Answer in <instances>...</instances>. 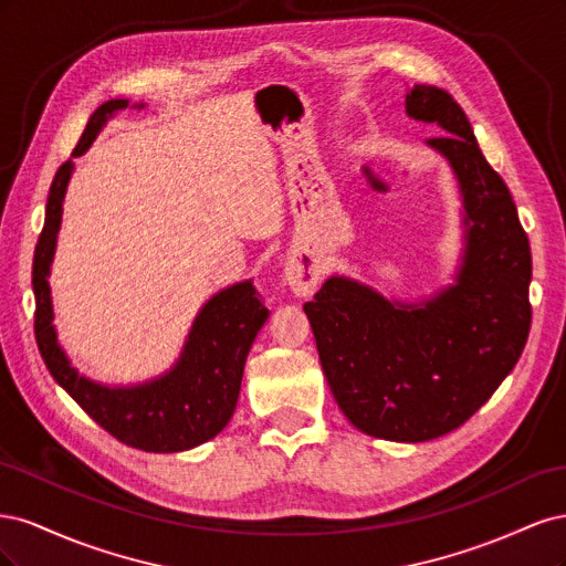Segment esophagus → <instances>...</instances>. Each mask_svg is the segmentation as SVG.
<instances>
[{
  "mask_svg": "<svg viewBox=\"0 0 566 566\" xmlns=\"http://www.w3.org/2000/svg\"><path fill=\"white\" fill-rule=\"evenodd\" d=\"M321 281V271L314 262L295 260L285 266V283L297 297H310Z\"/></svg>",
  "mask_w": 566,
  "mask_h": 566,
  "instance_id": "esophagus-1",
  "label": "esophagus"
}]
</instances>
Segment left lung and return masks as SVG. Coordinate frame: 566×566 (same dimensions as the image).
I'll list each match as a JSON object with an SVG mask.
<instances>
[{
    "instance_id": "obj_1",
    "label": "left lung",
    "mask_w": 566,
    "mask_h": 566,
    "mask_svg": "<svg viewBox=\"0 0 566 566\" xmlns=\"http://www.w3.org/2000/svg\"><path fill=\"white\" fill-rule=\"evenodd\" d=\"M406 113L441 129L427 146L449 160L460 186L465 254L455 283L410 304L331 276L304 312L347 420L370 437L418 443L470 420L520 361L531 328V250L515 200L453 96L413 84Z\"/></svg>"
}]
</instances>
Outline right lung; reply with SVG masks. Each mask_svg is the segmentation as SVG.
Returning a JSON list of instances; mask_svg holds the SVG:
<instances>
[{
	"instance_id": "1",
	"label": "right lung",
	"mask_w": 566,
	"mask_h": 566,
	"mask_svg": "<svg viewBox=\"0 0 566 566\" xmlns=\"http://www.w3.org/2000/svg\"><path fill=\"white\" fill-rule=\"evenodd\" d=\"M127 106L129 101L125 98L101 104L90 117L73 156H82L108 119ZM134 108H144V104ZM73 167V160L63 163L51 181L44 229L32 262L35 337L44 364L84 413L127 447L148 453H177L200 447L229 424L241 394L248 352L266 323L269 310L256 297L252 281L235 283L205 302L179 361L160 378L132 387H108L84 378L67 361L56 339L49 287L63 198Z\"/></svg>"
}]
</instances>
